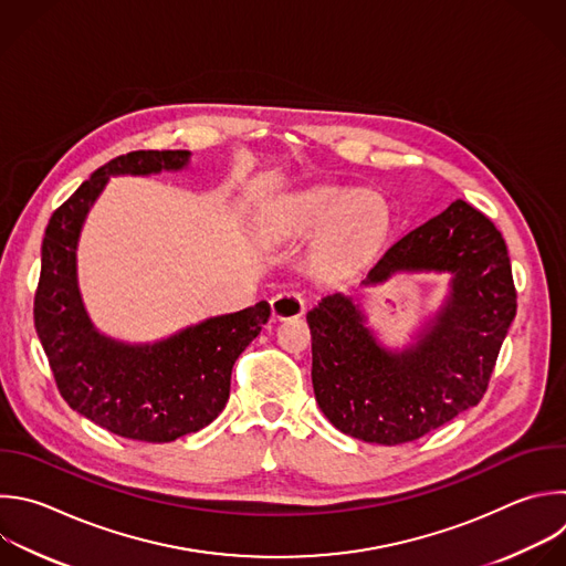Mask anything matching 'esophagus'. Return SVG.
Here are the masks:
<instances>
[{"label": "esophagus", "instance_id": "34e87169", "mask_svg": "<svg viewBox=\"0 0 566 566\" xmlns=\"http://www.w3.org/2000/svg\"><path fill=\"white\" fill-rule=\"evenodd\" d=\"M271 311L275 319H295L304 313V300L297 293L284 291L271 300Z\"/></svg>", "mask_w": 566, "mask_h": 566}]
</instances>
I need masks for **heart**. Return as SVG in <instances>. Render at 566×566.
<instances>
[{
    "label": "heart",
    "instance_id": "1",
    "mask_svg": "<svg viewBox=\"0 0 566 566\" xmlns=\"http://www.w3.org/2000/svg\"><path fill=\"white\" fill-rule=\"evenodd\" d=\"M389 224L385 200L373 191L319 184L280 200L266 229L277 240H300L313 233L311 262L322 275H339L355 266L382 238Z\"/></svg>",
    "mask_w": 566,
    "mask_h": 566
}]
</instances>
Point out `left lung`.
<instances>
[{
    "label": "left lung",
    "mask_w": 566,
    "mask_h": 566,
    "mask_svg": "<svg viewBox=\"0 0 566 566\" xmlns=\"http://www.w3.org/2000/svg\"><path fill=\"white\" fill-rule=\"evenodd\" d=\"M396 273L449 275L442 306L405 348L385 346L350 295L331 293L306 313L322 413L342 433L387 447L413 442L482 400L517 306L500 231L462 200L398 240L361 286Z\"/></svg>",
    "instance_id": "obj_1"
}]
</instances>
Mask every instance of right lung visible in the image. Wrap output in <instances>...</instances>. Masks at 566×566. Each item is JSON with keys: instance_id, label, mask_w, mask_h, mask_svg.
I'll use <instances>...</instances> for the list:
<instances>
[{"instance_id": "add662e5", "label": "right lung", "mask_w": 566, "mask_h": 566, "mask_svg": "<svg viewBox=\"0 0 566 566\" xmlns=\"http://www.w3.org/2000/svg\"><path fill=\"white\" fill-rule=\"evenodd\" d=\"M191 150H133L97 168L53 213L42 244L35 328L57 389L73 411L137 442H172L209 427L227 407L231 370L269 322V302L207 317L157 342L97 331L77 284L84 222L111 177L181 170Z\"/></svg>"}]
</instances>
